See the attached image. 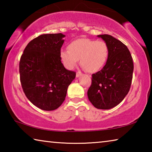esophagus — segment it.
<instances>
[{"label": "esophagus", "mask_w": 152, "mask_h": 152, "mask_svg": "<svg viewBox=\"0 0 152 152\" xmlns=\"http://www.w3.org/2000/svg\"><path fill=\"white\" fill-rule=\"evenodd\" d=\"M82 75V72L80 71H78L76 72V77H79L80 76Z\"/></svg>", "instance_id": "obj_1"}]
</instances>
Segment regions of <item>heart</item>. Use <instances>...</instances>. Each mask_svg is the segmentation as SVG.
Masks as SVG:
<instances>
[{
    "instance_id": "heart-1",
    "label": "heart",
    "mask_w": 152,
    "mask_h": 152,
    "mask_svg": "<svg viewBox=\"0 0 152 152\" xmlns=\"http://www.w3.org/2000/svg\"><path fill=\"white\" fill-rule=\"evenodd\" d=\"M109 56V46L103 41L82 38L72 42L68 50H61L60 57L66 68H72L80 59V64L88 72L99 70Z\"/></svg>"
}]
</instances>
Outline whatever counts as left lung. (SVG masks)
Returning <instances> with one entry per match:
<instances>
[{
  "instance_id": "left-lung-1",
  "label": "left lung",
  "mask_w": 152,
  "mask_h": 152,
  "mask_svg": "<svg viewBox=\"0 0 152 152\" xmlns=\"http://www.w3.org/2000/svg\"><path fill=\"white\" fill-rule=\"evenodd\" d=\"M98 37L109 46V56L102 70L92 75L87 94L94 107L110 109L119 104L129 91L133 61L129 50L121 41L106 34Z\"/></svg>"
}]
</instances>
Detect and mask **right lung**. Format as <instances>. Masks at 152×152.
<instances>
[{"label":"right lung","instance_id":"obj_1","mask_svg":"<svg viewBox=\"0 0 152 152\" xmlns=\"http://www.w3.org/2000/svg\"><path fill=\"white\" fill-rule=\"evenodd\" d=\"M64 37L61 33L38 36L28 43L20 59V81L25 96L44 110H55L63 103L76 77L75 72L66 70L61 61Z\"/></svg>","mask_w":152,"mask_h":152}]
</instances>
